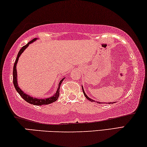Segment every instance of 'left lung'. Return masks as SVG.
Listing matches in <instances>:
<instances>
[{"instance_id": "8db88e82", "label": "left lung", "mask_w": 147, "mask_h": 147, "mask_svg": "<svg viewBox=\"0 0 147 147\" xmlns=\"http://www.w3.org/2000/svg\"><path fill=\"white\" fill-rule=\"evenodd\" d=\"M82 89H83V94H84V95H85V97H86V99H88V100H89V101H90V102H95V101L94 100H93L92 99H90V98H88V96H87V95H86V94H85V91H84V89H83V86H82ZM98 103H100V102H98ZM109 103V104H110V103Z\"/></svg>"}]
</instances>
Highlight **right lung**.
Listing matches in <instances>:
<instances>
[{
  "instance_id": "1",
  "label": "right lung",
  "mask_w": 147,
  "mask_h": 147,
  "mask_svg": "<svg viewBox=\"0 0 147 147\" xmlns=\"http://www.w3.org/2000/svg\"><path fill=\"white\" fill-rule=\"evenodd\" d=\"M37 40V38H34L33 40H32L31 41H30L27 44H26L25 46H23L21 49H20V51H19L18 57H17V59L15 61V63H14V66H13V85L15 86L16 90H17V92L19 93V94L20 95L21 97H22L23 99H24V100H25L26 102H27L28 103H30V104H33L35 105H47V104H50L53 102H55L57 101L58 98H59V92H60V86H61V83L63 80L64 79V78H63L62 79H61L60 81L59 84V86H58L57 90L56 93L55 94L51 96V97H49V98H45V99H38V98H35L33 97H30L29 95L26 94L25 93H24V92L23 90H21V89L19 87L18 84V74H17V71H16V65L17 63H18V61L19 60V58L20 57V55L22 54V53L25 51V49L27 47L29 44H30L31 43H32Z\"/></svg>"
}]
</instances>
